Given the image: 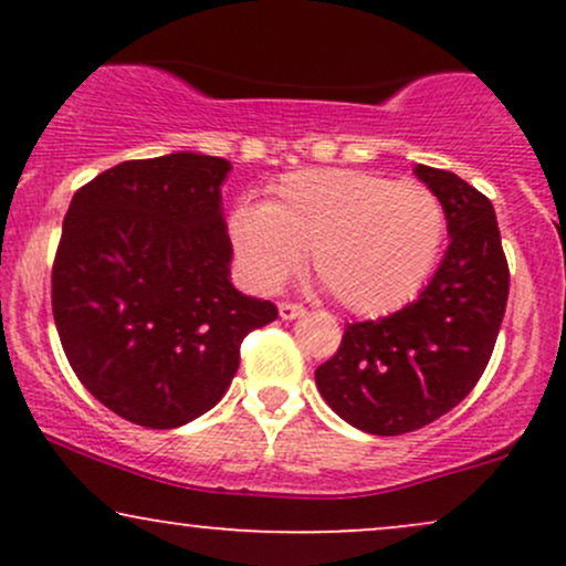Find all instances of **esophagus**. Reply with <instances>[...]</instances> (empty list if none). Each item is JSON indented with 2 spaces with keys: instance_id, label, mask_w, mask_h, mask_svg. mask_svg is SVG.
Instances as JSON below:
<instances>
[{
  "instance_id": "34e87169",
  "label": "esophagus",
  "mask_w": 566,
  "mask_h": 566,
  "mask_svg": "<svg viewBox=\"0 0 566 566\" xmlns=\"http://www.w3.org/2000/svg\"><path fill=\"white\" fill-rule=\"evenodd\" d=\"M303 314H305V308H303V305H297V303H279V316H282L284 322L301 319Z\"/></svg>"
}]
</instances>
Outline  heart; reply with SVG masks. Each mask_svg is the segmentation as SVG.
Instances as JSON below:
<instances>
[{
    "label": "heart",
    "mask_w": 566,
    "mask_h": 566,
    "mask_svg": "<svg viewBox=\"0 0 566 566\" xmlns=\"http://www.w3.org/2000/svg\"><path fill=\"white\" fill-rule=\"evenodd\" d=\"M239 261L261 287L295 274L311 247L314 274L359 316L401 308L437 263L444 205L415 180L361 170H301L269 205H239L229 220Z\"/></svg>",
    "instance_id": "b5f03b06"
}]
</instances>
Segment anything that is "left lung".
I'll return each instance as SVG.
<instances>
[{"label":"left lung","instance_id":"obj_1","mask_svg":"<svg viewBox=\"0 0 566 566\" xmlns=\"http://www.w3.org/2000/svg\"><path fill=\"white\" fill-rule=\"evenodd\" d=\"M441 199L450 247L418 301L348 324L316 369V388L346 423L375 437L418 431L458 407L482 378L505 301V263L492 201L454 172L415 167Z\"/></svg>","mask_w":566,"mask_h":566}]
</instances>
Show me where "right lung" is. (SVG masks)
<instances>
[{
    "instance_id": "1",
    "label": "right lung",
    "mask_w": 566,
    "mask_h": 566,
    "mask_svg": "<svg viewBox=\"0 0 566 566\" xmlns=\"http://www.w3.org/2000/svg\"><path fill=\"white\" fill-rule=\"evenodd\" d=\"M231 161L178 151L122 161L63 218L53 316L82 386L146 428L191 423L223 399L239 346L279 316L231 284Z\"/></svg>"
}]
</instances>
